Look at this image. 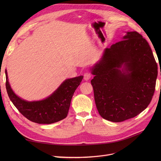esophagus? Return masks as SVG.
<instances>
[{
    "mask_svg": "<svg viewBox=\"0 0 161 161\" xmlns=\"http://www.w3.org/2000/svg\"><path fill=\"white\" fill-rule=\"evenodd\" d=\"M91 75H92V74H91V73L90 72H86L85 74H84V80H89L91 78Z\"/></svg>",
    "mask_w": 161,
    "mask_h": 161,
    "instance_id": "esophagus-1",
    "label": "esophagus"
}]
</instances>
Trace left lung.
Here are the masks:
<instances>
[{
	"label": "left lung",
	"instance_id": "obj_1",
	"mask_svg": "<svg viewBox=\"0 0 161 161\" xmlns=\"http://www.w3.org/2000/svg\"><path fill=\"white\" fill-rule=\"evenodd\" d=\"M122 65L125 73L119 70ZM92 74L99 114L106 120L121 122L138 115L149 104L157 64L147 40L136 31L128 32L122 40L104 50Z\"/></svg>",
	"mask_w": 161,
	"mask_h": 161
}]
</instances>
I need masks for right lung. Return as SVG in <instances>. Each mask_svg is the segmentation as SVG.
Wrapping results in <instances>:
<instances>
[{
    "label": "right lung",
    "instance_id": "obj_1",
    "mask_svg": "<svg viewBox=\"0 0 161 161\" xmlns=\"http://www.w3.org/2000/svg\"><path fill=\"white\" fill-rule=\"evenodd\" d=\"M83 78L80 75L65 80L50 97L35 102L23 100L14 93L8 82L6 70V88L12 103L24 117L34 123L52 124L66 117L74 92Z\"/></svg>",
    "mask_w": 161,
    "mask_h": 161
}]
</instances>
